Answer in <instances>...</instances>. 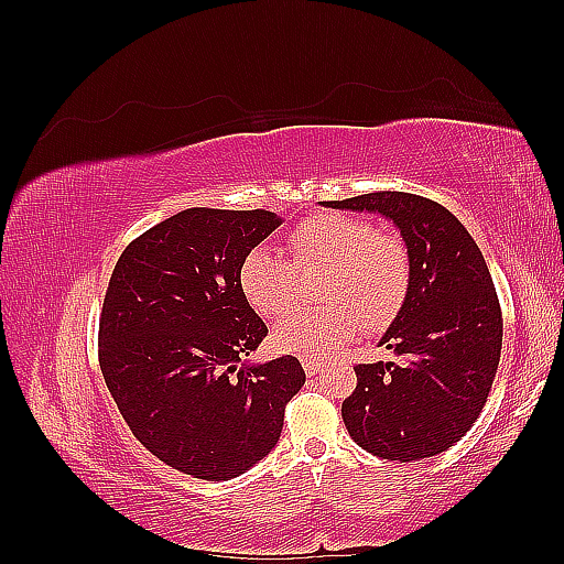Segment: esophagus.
I'll return each mask as SVG.
<instances>
[{
	"mask_svg": "<svg viewBox=\"0 0 564 564\" xmlns=\"http://www.w3.org/2000/svg\"><path fill=\"white\" fill-rule=\"evenodd\" d=\"M301 365H303V369H305V373H308V377H315V373L324 367L319 360H313V357H303Z\"/></svg>",
	"mask_w": 564,
	"mask_h": 564,
	"instance_id": "1",
	"label": "esophagus"
}]
</instances>
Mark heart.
<instances>
[{"label":"heart","instance_id":"heart-1","mask_svg":"<svg viewBox=\"0 0 564 564\" xmlns=\"http://www.w3.org/2000/svg\"><path fill=\"white\" fill-rule=\"evenodd\" d=\"M292 260L268 247L240 263V289L256 313L278 317L299 296V272L327 268L322 308H296L272 332L275 346L305 357H327L365 327L377 329L402 308L412 280L406 247L369 220L319 212L286 232Z\"/></svg>","mask_w":564,"mask_h":564}]
</instances>
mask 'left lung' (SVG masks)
Here are the masks:
<instances>
[{
    "label": "left lung",
    "mask_w": 564,
    "mask_h": 564,
    "mask_svg": "<svg viewBox=\"0 0 564 564\" xmlns=\"http://www.w3.org/2000/svg\"><path fill=\"white\" fill-rule=\"evenodd\" d=\"M327 204L390 218L412 263L381 338L400 360L355 367L357 386L340 404L346 429L369 454L400 464L445 452L480 416L501 360L503 317L485 256L429 197L381 191Z\"/></svg>",
    "instance_id": "left-lung-1"
}]
</instances>
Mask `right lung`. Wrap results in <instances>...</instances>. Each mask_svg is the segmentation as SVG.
Masks as SVG:
<instances>
[{
	"mask_svg": "<svg viewBox=\"0 0 564 564\" xmlns=\"http://www.w3.org/2000/svg\"><path fill=\"white\" fill-rule=\"evenodd\" d=\"M282 220L195 207L122 251L98 322L106 386L141 445L199 480H230L278 445L305 371L292 355L240 360L268 336L240 263Z\"/></svg>",
	"mask_w": 564,
	"mask_h": 564,
	"instance_id": "obj_1",
	"label": "right lung"
}]
</instances>
